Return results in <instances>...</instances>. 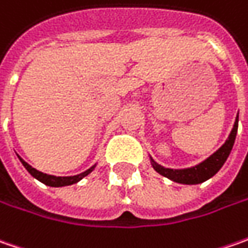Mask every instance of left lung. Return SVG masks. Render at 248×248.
<instances>
[{"label":"left lung","instance_id":"1","mask_svg":"<svg viewBox=\"0 0 248 248\" xmlns=\"http://www.w3.org/2000/svg\"><path fill=\"white\" fill-rule=\"evenodd\" d=\"M237 127H239V116L236 117L233 128L231 131V135L226 139L224 145L218 149L214 155H211L207 160H204L203 163H200L197 166L185 168V170H171V168H164V167L158 166L156 161H153V158H152V166L160 175L166 176V178L174 181V182H178V184H185V185L202 184L207 179H210L211 176H214L221 170V167L224 166L226 158L229 157L231 150L233 148L236 134H237Z\"/></svg>","mask_w":248,"mask_h":248}]
</instances>
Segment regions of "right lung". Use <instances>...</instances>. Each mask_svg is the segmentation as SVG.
Wrapping results in <instances>:
<instances>
[{
  "mask_svg": "<svg viewBox=\"0 0 248 248\" xmlns=\"http://www.w3.org/2000/svg\"><path fill=\"white\" fill-rule=\"evenodd\" d=\"M19 160L22 161V164L24 166V168L31 174V175L35 178V179H38L40 182H43L45 185L48 186H55V187H59V186H67V185H73V184H76V182H78L80 179H82L84 176H87L90 174L91 171L95 168V166L91 167L90 170H87V171H84L81 174H78V175H73V176H53V175H48V174H44L41 171H38V170H35L33 167L30 166V164H27L26 161H24L23 158L19 157Z\"/></svg>",
  "mask_w": 248,
  "mask_h": 248,
  "instance_id": "obj_1",
  "label": "right lung"
}]
</instances>
